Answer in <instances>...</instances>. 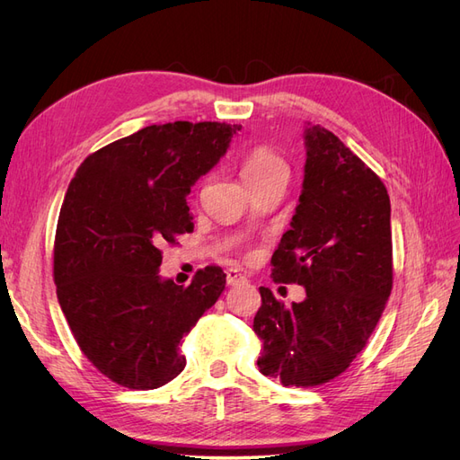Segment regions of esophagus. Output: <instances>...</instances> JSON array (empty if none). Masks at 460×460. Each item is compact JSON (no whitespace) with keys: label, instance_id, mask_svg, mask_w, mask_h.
Returning <instances> with one entry per match:
<instances>
[{"label":"esophagus","instance_id":"esophagus-1","mask_svg":"<svg viewBox=\"0 0 460 460\" xmlns=\"http://www.w3.org/2000/svg\"><path fill=\"white\" fill-rule=\"evenodd\" d=\"M226 282H228V286H238V284H245L247 278L240 270L228 269L226 270Z\"/></svg>","mask_w":460,"mask_h":460}]
</instances>
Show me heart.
Listing matches in <instances>:
<instances>
[{
    "label": "heart",
    "mask_w": 460,
    "mask_h": 460,
    "mask_svg": "<svg viewBox=\"0 0 460 460\" xmlns=\"http://www.w3.org/2000/svg\"><path fill=\"white\" fill-rule=\"evenodd\" d=\"M280 166H286V163L274 149L267 146H259V147H253L245 155L242 164V174H243V180H253L274 169H280Z\"/></svg>",
    "instance_id": "b5f03b06"
}]
</instances>
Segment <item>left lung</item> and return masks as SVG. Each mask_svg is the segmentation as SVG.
<instances>
[{
    "label": "left lung",
    "mask_w": 460,
    "mask_h": 460,
    "mask_svg": "<svg viewBox=\"0 0 460 460\" xmlns=\"http://www.w3.org/2000/svg\"><path fill=\"white\" fill-rule=\"evenodd\" d=\"M303 190L272 255L276 282L299 284L301 303L284 307L259 288L253 330L264 376L311 387L336 378L363 351L394 284L392 205L382 180L338 136L305 128Z\"/></svg>",
    "instance_id": "obj_1"
}]
</instances>
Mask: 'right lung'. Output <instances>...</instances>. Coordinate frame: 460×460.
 Listing matches in <instances>:
<instances>
[{
  "label": "right lung",
  "mask_w": 460,
  "mask_h": 460,
  "mask_svg": "<svg viewBox=\"0 0 460 460\" xmlns=\"http://www.w3.org/2000/svg\"><path fill=\"white\" fill-rule=\"evenodd\" d=\"M242 127L151 124L97 149L68 184L53 247L61 311L90 363L130 389L184 370L178 345L226 286L220 267L188 288L163 280L161 245L193 230L186 196Z\"/></svg>",
  "instance_id": "add662e5"
}]
</instances>
